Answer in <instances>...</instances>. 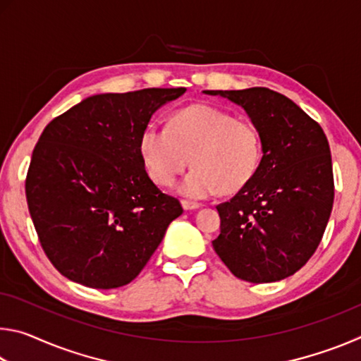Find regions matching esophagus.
Listing matches in <instances>:
<instances>
[{"label": "esophagus", "mask_w": 361, "mask_h": 361, "mask_svg": "<svg viewBox=\"0 0 361 361\" xmlns=\"http://www.w3.org/2000/svg\"><path fill=\"white\" fill-rule=\"evenodd\" d=\"M181 205H183V209H185V210H195V209H199V207H200V204L191 202V200H185V199L181 200Z\"/></svg>", "instance_id": "1"}]
</instances>
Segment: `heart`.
Listing matches in <instances>:
<instances>
[{"label": "heart", "instance_id": "heart-1", "mask_svg": "<svg viewBox=\"0 0 361 361\" xmlns=\"http://www.w3.org/2000/svg\"><path fill=\"white\" fill-rule=\"evenodd\" d=\"M146 172L170 186L191 161L180 185L183 195L204 199L242 189L259 167L262 145L252 122L210 105H191L170 116L169 127L149 122L138 140Z\"/></svg>", "mask_w": 361, "mask_h": 361}]
</instances>
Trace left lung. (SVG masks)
<instances>
[{"instance_id": "8db88e82", "label": "left lung", "mask_w": 361, "mask_h": 361, "mask_svg": "<svg viewBox=\"0 0 361 361\" xmlns=\"http://www.w3.org/2000/svg\"><path fill=\"white\" fill-rule=\"evenodd\" d=\"M240 105L259 132L262 157L252 180L216 205L213 248L237 279L277 282L298 272L320 245L334 200L325 132L295 102L267 87L204 90Z\"/></svg>"}]
</instances>
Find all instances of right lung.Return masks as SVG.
I'll use <instances>...</instances> for the list:
<instances>
[{
	"instance_id": "1",
	"label": "right lung",
	"mask_w": 361,
	"mask_h": 361,
	"mask_svg": "<svg viewBox=\"0 0 361 361\" xmlns=\"http://www.w3.org/2000/svg\"><path fill=\"white\" fill-rule=\"evenodd\" d=\"M185 87L100 94L46 126L25 194L38 239L73 282L109 290L130 283L183 209L146 173L142 130Z\"/></svg>"
}]
</instances>
